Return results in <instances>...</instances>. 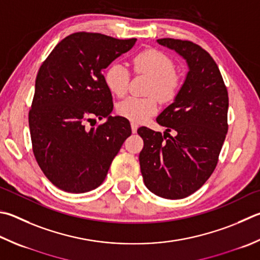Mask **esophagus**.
I'll use <instances>...</instances> for the list:
<instances>
[{"label":"esophagus","mask_w":260,"mask_h":260,"mask_svg":"<svg viewBox=\"0 0 260 260\" xmlns=\"http://www.w3.org/2000/svg\"><path fill=\"white\" fill-rule=\"evenodd\" d=\"M131 127H132V132H133V133H136V132H138V128H139L138 122L132 121V122H131Z\"/></svg>","instance_id":"obj_1"}]
</instances>
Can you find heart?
<instances>
[{
  "label": "heart",
  "mask_w": 260,
  "mask_h": 260,
  "mask_svg": "<svg viewBox=\"0 0 260 260\" xmlns=\"http://www.w3.org/2000/svg\"><path fill=\"white\" fill-rule=\"evenodd\" d=\"M132 63L136 74L151 77L146 89V93L151 95L126 98L117 105V112L132 121L140 122L157 111V98L162 102H171L177 96L182 87V78L175 72V63L171 56L159 50L141 51L133 56ZM129 78V70L119 62L111 64L105 75L108 88L117 96H122L127 92Z\"/></svg>",
  "instance_id": "b5f03b06"
}]
</instances>
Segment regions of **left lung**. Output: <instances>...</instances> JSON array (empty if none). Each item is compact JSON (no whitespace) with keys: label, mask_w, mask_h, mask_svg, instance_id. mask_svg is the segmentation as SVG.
<instances>
[{"label":"left lung","mask_w":260,"mask_h":260,"mask_svg":"<svg viewBox=\"0 0 260 260\" xmlns=\"http://www.w3.org/2000/svg\"><path fill=\"white\" fill-rule=\"evenodd\" d=\"M157 42L182 55L188 73L175 100L157 117L167 128L164 135L138 129L144 142L139 160L145 186L177 200L199 190L215 171L229 129V94L215 60L201 46L175 39Z\"/></svg>","instance_id":"8db88e82"}]
</instances>
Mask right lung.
<instances>
[{
	"label": "right lung",
	"instance_id": "obj_1",
	"mask_svg": "<svg viewBox=\"0 0 260 260\" xmlns=\"http://www.w3.org/2000/svg\"><path fill=\"white\" fill-rule=\"evenodd\" d=\"M135 42L74 32L42 63L28 121L36 161L60 190L84 193L100 186L132 134L126 118L110 116L114 102L103 70ZM95 116L107 121L88 131L84 125Z\"/></svg>",
	"mask_w": 260,
	"mask_h": 260
}]
</instances>
